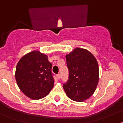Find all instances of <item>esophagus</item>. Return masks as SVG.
I'll use <instances>...</instances> for the list:
<instances>
[{"label":"esophagus","mask_w":123,"mask_h":123,"mask_svg":"<svg viewBox=\"0 0 123 123\" xmlns=\"http://www.w3.org/2000/svg\"><path fill=\"white\" fill-rule=\"evenodd\" d=\"M57 78L58 80H60V78H61V74H57Z\"/></svg>","instance_id":"1"}]
</instances>
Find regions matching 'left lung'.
I'll list each match as a JSON object with an SVG mask.
<instances>
[{"instance_id":"8db88e82","label":"left lung","mask_w":123,"mask_h":123,"mask_svg":"<svg viewBox=\"0 0 123 123\" xmlns=\"http://www.w3.org/2000/svg\"><path fill=\"white\" fill-rule=\"evenodd\" d=\"M66 59L69 76L64 90L73 100L84 101L92 95L98 82L97 61L89 51L81 48L66 55Z\"/></svg>"}]
</instances>
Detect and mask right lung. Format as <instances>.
<instances>
[{"instance_id":"right-lung-1","label":"right lung","mask_w":123,"mask_h":123,"mask_svg":"<svg viewBox=\"0 0 123 123\" xmlns=\"http://www.w3.org/2000/svg\"><path fill=\"white\" fill-rule=\"evenodd\" d=\"M52 67L48 57L39 51L24 55L17 64L15 74L19 89L31 99L47 96L54 83Z\"/></svg>"}]
</instances>
